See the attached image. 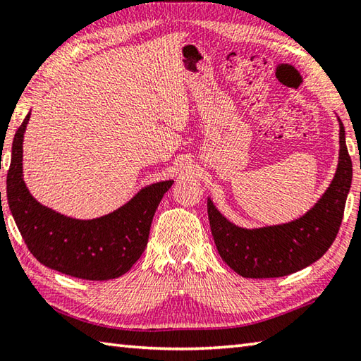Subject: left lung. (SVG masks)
Instances as JSON below:
<instances>
[{
    "instance_id": "left-lung-1",
    "label": "left lung",
    "mask_w": 361,
    "mask_h": 361,
    "mask_svg": "<svg viewBox=\"0 0 361 361\" xmlns=\"http://www.w3.org/2000/svg\"><path fill=\"white\" fill-rule=\"evenodd\" d=\"M340 122V161L329 189L307 214L293 222L247 230L228 222L208 199L209 227L219 255L247 279L285 277L313 264L340 230L352 183V161Z\"/></svg>"
}]
</instances>
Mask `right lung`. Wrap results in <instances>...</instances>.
Here are the masks:
<instances>
[{
    "mask_svg": "<svg viewBox=\"0 0 361 361\" xmlns=\"http://www.w3.org/2000/svg\"><path fill=\"white\" fill-rule=\"evenodd\" d=\"M27 114L12 142L7 203L32 255L49 269L82 280H111L131 269L142 255L158 204L172 180L144 188L108 216L78 221L40 204L23 181V134Z\"/></svg>",
    "mask_w": 361,
    "mask_h": 361,
    "instance_id": "add662e5",
    "label": "right lung"
}]
</instances>
